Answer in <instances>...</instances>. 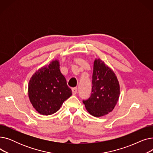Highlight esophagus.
Listing matches in <instances>:
<instances>
[{
  "label": "esophagus",
  "instance_id": "1",
  "mask_svg": "<svg viewBox=\"0 0 153 153\" xmlns=\"http://www.w3.org/2000/svg\"><path fill=\"white\" fill-rule=\"evenodd\" d=\"M72 94H73L74 95L76 94L77 92V87L72 88Z\"/></svg>",
  "mask_w": 153,
  "mask_h": 153
}]
</instances>
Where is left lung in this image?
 Segmentation results:
<instances>
[{
    "mask_svg": "<svg viewBox=\"0 0 153 153\" xmlns=\"http://www.w3.org/2000/svg\"><path fill=\"white\" fill-rule=\"evenodd\" d=\"M120 94L119 82L114 71L100 58H95L92 94L87 100H83L87 111L95 117L105 116L114 109Z\"/></svg>",
    "mask_w": 153,
    "mask_h": 153,
    "instance_id": "obj_1",
    "label": "left lung"
}]
</instances>
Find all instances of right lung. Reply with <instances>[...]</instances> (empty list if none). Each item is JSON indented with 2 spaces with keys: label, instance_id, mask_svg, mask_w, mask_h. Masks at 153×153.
Masks as SVG:
<instances>
[{
  "label": "right lung",
  "instance_id": "1",
  "mask_svg": "<svg viewBox=\"0 0 153 153\" xmlns=\"http://www.w3.org/2000/svg\"><path fill=\"white\" fill-rule=\"evenodd\" d=\"M28 94L32 106L39 114L52 115L72 94L59 69V60H53L32 75Z\"/></svg>",
  "mask_w": 153,
  "mask_h": 153
}]
</instances>
